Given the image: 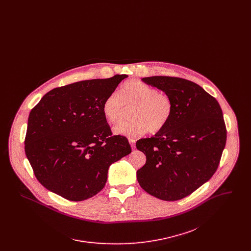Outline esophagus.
Masks as SVG:
<instances>
[{"mask_svg": "<svg viewBox=\"0 0 251 251\" xmlns=\"http://www.w3.org/2000/svg\"><path fill=\"white\" fill-rule=\"evenodd\" d=\"M129 142L131 144V149L134 150V149H135V140H134L133 138H130V139H129Z\"/></svg>", "mask_w": 251, "mask_h": 251, "instance_id": "34e87169", "label": "esophagus"}]
</instances>
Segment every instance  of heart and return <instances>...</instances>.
Instances as JSON below:
<instances>
[{
	"label": "heart",
	"mask_w": 251,
	"mask_h": 251,
	"mask_svg": "<svg viewBox=\"0 0 251 251\" xmlns=\"http://www.w3.org/2000/svg\"><path fill=\"white\" fill-rule=\"evenodd\" d=\"M126 107H132L131 120L115 126L116 134L137 137L150 131H162L171 120L173 101L169 96L138 81H131L120 86L119 93L113 92L104 99L102 114L110 123L122 120Z\"/></svg>",
	"instance_id": "obj_1"
}]
</instances>
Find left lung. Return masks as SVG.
Listing matches in <instances>:
<instances>
[{
  "label": "left lung",
  "instance_id": "8db88e82",
  "mask_svg": "<svg viewBox=\"0 0 251 251\" xmlns=\"http://www.w3.org/2000/svg\"><path fill=\"white\" fill-rule=\"evenodd\" d=\"M172 99L167 126L151 138L136 142L146 155L136 176L145 191L157 199L179 201L215 174L226 145L222 110L214 97L191 81L168 76L142 79Z\"/></svg>",
  "mask_w": 251,
  "mask_h": 251
}]
</instances>
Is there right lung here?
<instances>
[{
	"label": "right lung",
	"mask_w": 251,
	"mask_h": 251,
	"mask_svg": "<svg viewBox=\"0 0 251 251\" xmlns=\"http://www.w3.org/2000/svg\"><path fill=\"white\" fill-rule=\"evenodd\" d=\"M128 75L81 81L49 91L30 112L25 154L37 180L64 199L82 201L100 191L108 168L130 154L112 135L102 103Z\"/></svg>",
	"instance_id": "add662e5"
}]
</instances>
